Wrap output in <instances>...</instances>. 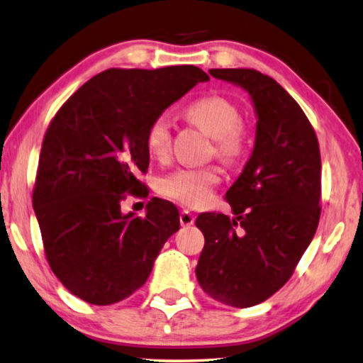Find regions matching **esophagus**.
I'll return each mask as SVG.
<instances>
[{"label": "esophagus", "instance_id": "1", "mask_svg": "<svg viewBox=\"0 0 363 363\" xmlns=\"http://www.w3.org/2000/svg\"><path fill=\"white\" fill-rule=\"evenodd\" d=\"M179 221H181L182 226H192L194 221H196V216H194V213L189 212V210H182L181 216H179Z\"/></svg>", "mask_w": 363, "mask_h": 363}]
</instances>
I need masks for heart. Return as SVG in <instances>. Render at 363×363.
<instances>
[{
  "label": "heart",
  "mask_w": 363,
  "mask_h": 363,
  "mask_svg": "<svg viewBox=\"0 0 363 363\" xmlns=\"http://www.w3.org/2000/svg\"><path fill=\"white\" fill-rule=\"evenodd\" d=\"M187 117L215 138V151L225 161H235L247 147V128L233 102L221 96H205L187 107ZM148 153L164 160L171 150V122L166 116L156 117L147 130ZM220 181L216 167H179L160 184L166 197L187 207H199L212 197L213 186Z\"/></svg>",
  "instance_id": "1"
}]
</instances>
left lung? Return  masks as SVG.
<instances>
[{"instance_id":"left-lung-1","label":"left lung","mask_w":363,"mask_h":363,"mask_svg":"<svg viewBox=\"0 0 363 363\" xmlns=\"http://www.w3.org/2000/svg\"><path fill=\"white\" fill-rule=\"evenodd\" d=\"M240 86L256 113L252 153L226 192L233 218L202 213L205 238L196 275L223 305L250 308L291 277L320 221L321 156L315 130L277 81L256 69H210Z\"/></svg>"}]
</instances>
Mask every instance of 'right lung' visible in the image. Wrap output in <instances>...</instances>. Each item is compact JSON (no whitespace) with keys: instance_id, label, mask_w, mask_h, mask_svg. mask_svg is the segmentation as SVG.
<instances>
[{"instance_id":"1","label":"right lung","mask_w":363,"mask_h":363,"mask_svg":"<svg viewBox=\"0 0 363 363\" xmlns=\"http://www.w3.org/2000/svg\"><path fill=\"white\" fill-rule=\"evenodd\" d=\"M208 74L192 65L106 69L57 112L42 143L32 205L47 261L58 280L91 305H112L147 282L176 205L151 199L147 215L122 213L127 192H143L147 130Z\"/></svg>"}]
</instances>
